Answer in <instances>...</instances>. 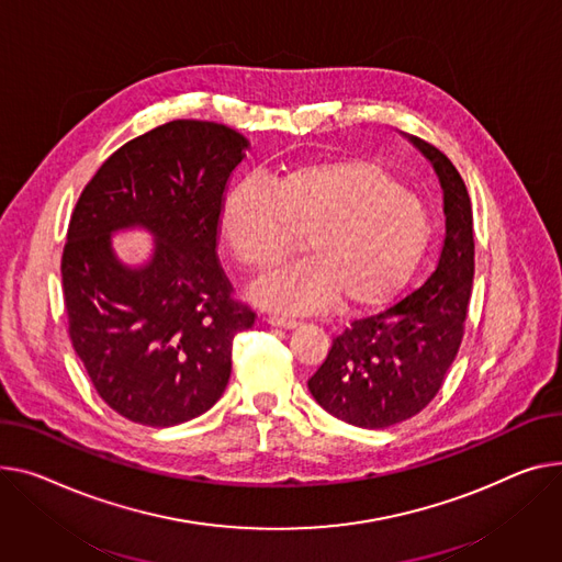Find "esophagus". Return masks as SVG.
<instances>
[{
  "label": "esophagus",
  "mask_w": 562,
  "mask_h": 562,
  "mask_svg": "<svg viewBox=\"0 0 562 562\" xmlns=\"http://www.w3.org/2000/svg\"><path fill=\"white\" fill-rule=\"evenodd\" d=\"M267 323L273 325V327H284V329H293L297 325L295 318H289V316H282V314H271L267 318Z\"/></svg>",
  "instance_id": "esophagus-1"
}]
</instances>
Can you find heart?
I'll return each mask as SVG.
<instances>
[{
	"mask_svg": "<svg viewBox=\"0 0 562 562\" xmlns=\"http://www.w3.org/2000/svg\"><path fill=\"white\" fill-rule=\"evenodd\" d=\"M218 233L239 265L267 273L303 237L305 259L276 271L255 301L280 312H312L339 301L370 310L416 271L431 237L418 196L370 160L325 158L259 182H239L223 196Z\"/></svg>",
	"mask_w": 562,
	"mask_h": 562,
	"instance_id": "obj_1",
	"label": "heart"
}]
</instances>
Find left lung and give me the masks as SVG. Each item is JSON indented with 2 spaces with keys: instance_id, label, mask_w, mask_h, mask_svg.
Wrapping results in <instances>:
<instances>
[{
  "instance_id": "obj_1",
  "label": "left lung",
  "mask_w": 562,
  "mask_h": 562,
  "mask_svg": "<svg viewBox=\"0 0 562 562\" xmlns=\"http://www.w3.org/2000/svg\"><path fill=\"white\" fill-rule=\"evenodd\" d=\"M411 142L434 165L442 187L438 267L395 305L352 321L307 382L327 414L363 429L414 418L436 397L461 348L472 291L474 237L465 182L434 144Z\"/></svg>"
}]
</instances>
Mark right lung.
I'll return each instance as SVG.
<instances>
[{
	"label": "right lung",
	"instance_id": "1",
	"mask_svg": "<svg viewBox=\"0 0 562 562\" xmlns=\"http://www.w3.org/2000/svg\"><path fill=\"white\" fill-rule=\"evenodd\" d=\"M248 146L223 124H162L117 148L74 207L60 261L69 339L101 400L133 423L205 414L228 386L235 336L255 325L216 257L223 192ZM128 227L155 235L142 268L111 250Z\"/></svg>",
	"mask_w": 562,
	"mask_h": 562
}]
</instances>
